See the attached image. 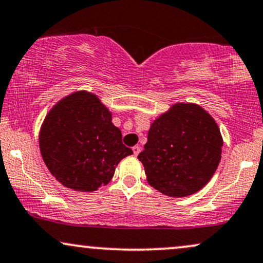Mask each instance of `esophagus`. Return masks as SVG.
Returning a JSON list of instances; mask_svg holds the SVG:
<instances>
[{"label": "esophagus", "instance_id": "esophagus-1", "mask_svg": "<svg viewBox=\"0 0 263 263\" xmlns=\"http://www.w3.org/2000/svg\"><path fill=\"white\" fill-rule=\"evenodd\" d=\"M132 151H134L135 156H138V154H140V152H141V147H140V145H135V147L132 148Z\"/></svg>", "mask_w": 263, "mask_h": 263}]
</instances>
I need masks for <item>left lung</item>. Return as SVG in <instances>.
I'll list each match as a JSON object with an SVG mask.
<instances>
[{"instance_id":"left-lung-1","label":"left lung","mask_w":263,"mask_h":263,"mask_svg":"<svg viewBox=\"0 0 263 263\" xmlns=\"http://www.w3.org/2000/svg\"><path fill=\"white\" fill-rule=\"evenodd\" d=\"M222 145L216 120L203 107L176 103L151 123L138 159L152 187L169 197H186L212 179Z\"/></svg>"}]
</instances>
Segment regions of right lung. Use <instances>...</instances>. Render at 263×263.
Returning a JSON list of instances; mask_svg holds the SVG:
<instances>
[{
  "label": "right lung",
  "instance_id": "right-lung-1",
  "mask_svg": "<svg viewBox=\"0 0 263 263\" xmlns=\"http://www.w3.org/2000/svg\"><path fill=\"white\" fill-rule=\"evenodd\" d=\"M111 120V111L87 90L62 98L47 112L39 132L40 153L65 187L97 191L110 182L123 158L134 153Z\"/></svg>",
  "mask_w": 263,
  "mask_h": 263
}]
</instances>
